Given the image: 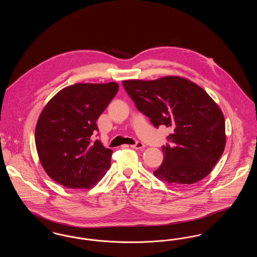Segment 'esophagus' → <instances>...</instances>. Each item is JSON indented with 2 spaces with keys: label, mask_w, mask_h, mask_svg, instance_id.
I'll return each mask as SVG.
<instances>
[{
  "label": "esophagus",
  "mask_w": 257,
  "mask_h": 257,
  "mask_svg": "<svg viewBox=\"0 0 257 257\" xmlns=\"http://www.w3.org/2000/svg\"><path fill=\"white\" fill-rule=\"evenodd\" d=\"M130 147H132V148H134V149H143L146 146H145L143 143H141V142H137L135 145H132V146H130Z\"/></svg>",
  "instance_id": "esophagus-1"
}]
</instances>
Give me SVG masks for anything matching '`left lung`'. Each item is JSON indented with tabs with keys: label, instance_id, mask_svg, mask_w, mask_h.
<instances>
[{
	"label": "left lung",
	"instance_id": "left-lung-1",
	"mask_svg": "<svg viewBox=\"0 0 257 257\" xmlns=\"http://www.w3.org/2000/svg\"><path fill=\"white\" fill-rule=\"evenodd\" d=\"M123 86L137 109L158 128H172L162 147L164 161L153 174L172 185L206 177L225 147L224 117L207 92L181 77L154 81L127 80Z\"/></svg>",
	"mask_w": 257,
	"mask_h": 257
}]
</instances>
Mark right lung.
Instances as JSON below:
<instances>
[{"label": "right lung", "mask_w": 257, "mask_h": 257, "mask_svg": "<svg viewBox=\"0 0 257 257\" xmlns=\"http://www.w3.org/2000/svg\"><path fill=\"white\" fill-rule=\"evenodd\" d=\"M118 91L116 83L75 84L50 100L36 127V147L43 169L56 182L88 189L110 169L112 151L100 141L96 120Z\"/></svg>", "instance_id": "right-lung-1"}]
</instances>
